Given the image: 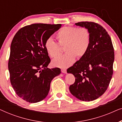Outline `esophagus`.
<instances>
[{
    "instance_id": "esophagus-1",
    "label": "esophagus",
    "mask_w": 122,
    "mask_h": 122,
    "mask_svg": "<svg viewBox=\"0 0 122 122\" xmlns=\"http://www.w3.org/2000/svg\"><path fill=\"white\" fill-rule=\"evenodd\" d=\"M61 71V72L63 73H66V69H62Z\"/></svg>"
}]
</instances>
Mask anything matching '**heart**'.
Returning a JSON list of instances; mask_svg holds the SVG:
<instances>
[{"label":"heart","instance_id":"obj_1","mask_svg":"<svg viewBox=\"0 0 122 122\" xmlns=\"http://www.w3.org/2000/svg\"><path fill=\"white\" fill-rule=\"evenodd\" d=\"M58 44L51 39L46 40L45 48L51 58H56L61 54V46L64 47L66 54L53 61L54 66L66 68L74 62L76 58L81 59L87 52L91 43V33L86 27L65 26L55 35Z\"/></svg>","mask_w":122,"mask_h":122}]
</instances>
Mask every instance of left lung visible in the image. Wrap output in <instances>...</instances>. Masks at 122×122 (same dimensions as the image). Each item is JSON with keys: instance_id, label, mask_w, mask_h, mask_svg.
<instances>
[{"instance_id": "obj_1", "label": "left lung", "mask_w": 122, "mask_h": 122, "mask_svg": "<svg viewBox=\"0 0 122 122\" xmlns=\"http://www.w3.org/2000/svg\"><path fill=\"white\" fill-rule=\"evenodd\" d=\"M86 27L91 33V43L85 56L67 69L76 78L69 86L71 94L83 101H92L104 94L113 73L114 51L106 29L92 21L75 24Z\"/></svg>"}]
</instances>
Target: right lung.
<instances>
[{
  "instance_id": "obj_1",
  "label": "right lung",
  "mask_w": 122,
  "mask_h": 122,
  "mask_svg": "<svg viewBox=\"0 0 122 122\" xmlns=\"http://www.w3.org/2000/svg\"><path fill=\"white\" fill-rule=\"evenodd\" d=\"M61 24L36 23L21 28L13 38L8 61L10 81L16 94L29 103L42 101L61 69L47 68L51 59L45 43Z\"/></svg>"
}]
</instances>
